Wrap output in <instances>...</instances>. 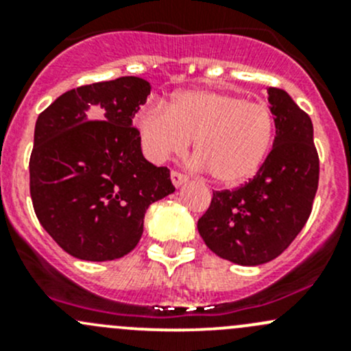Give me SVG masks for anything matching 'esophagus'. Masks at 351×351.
<instances>
[{
    "mask_svg": "<svg viewBox=\"0 0 351 351\" xmlns=\"http://www.w3.org/2000/svg\"><path fill=\"white\" fill-rule=\"evenodd\" d=\"M171 182H173V185L178 189V186H182L183 183L186 182V175H183L182 171H176V169H173V171H171Z\"/></svg>",
    "mask_w": 351,
    "mask_h": 351,
    "instance_id": "1",
    "label": "esophagus"
}]
</instances>
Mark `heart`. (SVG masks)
<instances>
[{
    "label": "heart",
    "mask_w": 351,
    "mask_h": 351,
    "mask_svg": "<svg viewBox=\"0 0 351 351\" xmlns=\"http://www.w3.org/2000/svg\"><path fill=\"white\" fill-rule=\"evenodd\" d=\"M139 132L154 161L182 154L195 141L197 161L221 185L234 186L258 173L275 139V117L265 104L239 95L190 90L168 108L153 105L141 112Z\"/></svg>",
    "instance_id": "b5f03b06"
}]
</instances>
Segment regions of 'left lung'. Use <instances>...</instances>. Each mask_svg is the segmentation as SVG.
Here are the masks:
<instances>
[{"mask_svg":"<svg viewBox=\"0 0 351 351\" xmlns=\"http://www.w3.org/2000/svg\"><path fill=\"white\" fill-rule=\"evenodd\" d=\"M275 141L256 175L234 190H219L198 232L217 256L243 267L275 260L297 238L313 210L319 156L313 122L280 88H268Z\"/></svg>","mask_w":351,"mask_h":351,"instance_id":"obj_1","label":"left lung"}]
</instances>
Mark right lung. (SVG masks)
<instances>
[{"label":"right lung","instance_id":"add662e5","mask_svg":"<svg viewBox=\"0 0 351 351\" xmlns=\"http://www.w3.org/2000/svg\"><path fill=\"white\" fill-rule=\"evenodd\" d=\"M151 86L122 76L66 91L38 115L30 195L42 228L71 256L108 261L139 243L144 214L175 192L169 169L141 151L132 125Z\"/></svg>","mask_w":351,"mask_h":351}]
</instances>
